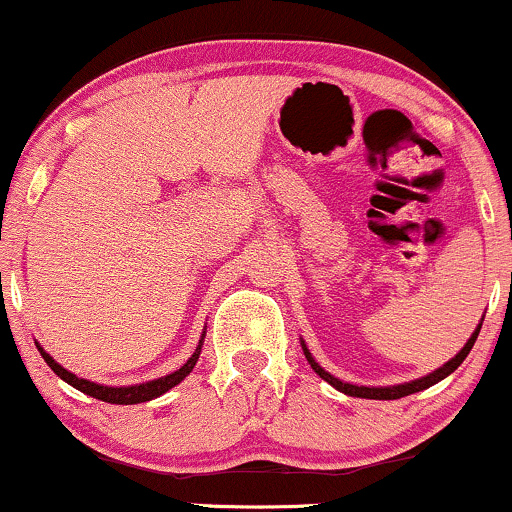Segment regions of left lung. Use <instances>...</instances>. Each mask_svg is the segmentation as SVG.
<instances>
[{
	"label": "left lung",
	"instance_id": "8db88e82",
	"mask_svg": "<svg viewBox=\"0 0 512 512\" xmlns=\"http://www.w3.org/2000/svg\"><path fill=\"white\" fill-rule=\"evenodd\" d=\"M480 328H482V319H480V324L475 326V331L471 333V338L466 340V345L459 349V354H454L450 361L443 363V366L433 370V373L424 375V377H417V380L403 382V384H391V387H363V384L342 382V380H338V377H335V375L328 373V370L321 368L317 361H314V356L310 354V349H307L303 338H300V347H303L305 359H307V363H310V366H312L314 373H317V375L321 377V380H326L328 384H331L333 389H338V391H342V394H347V396H356V398H375V401H394V398H403V396L417 394V391L429 389V387H433V384H438L440 380H445V377L450 375V373H454V370H457V368L461 366V363H464L468 352H471V349H473L475 340H478Z\"/></svg>",
	"mask_w": 512,
	"mask_h": 512
}]
</instances>
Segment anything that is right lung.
Returning <instances> with one entry per match:
<instances>
[{
  "instance_id": "1",
  "label": "right lung",
  "mask_w": 512,
  "mask_h": 512,
  "mask_svg": "<svg viewBox=\"0 0 512 512\" xmlns=\"http://www.w3.org/2000/svg\"><path fill=\"white\" fill-rule=\"evenodd\" d=\"M205 333L207 328L202 331L200 335V342L198 347H195V352L191 354V359H188L184 366L174 370V373L165 375V377H158V380H149V382H139V384H128V387H107V384H97V382H90L86 377H79L74 375L72 370L62 368L58 361L53 359L51 354L46 352L44 347L37 342V349L39 354L44 356V361L48 363V368L53 370L55 375L60 377V380H65L67 384H72L74 389L83 391L86 396H93L97 401H104V403H116V405H135V403H146V401H153V398L163 396L170 391L172 387H177V384L184 380L186 375H191V370L195 368V363L200 359V352H202V342H205Z\"/></svg>"
}]
</instances>
